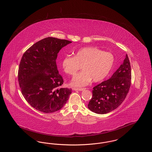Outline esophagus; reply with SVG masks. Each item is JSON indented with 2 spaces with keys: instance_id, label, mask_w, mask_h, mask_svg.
I'll return each instance as SVG.
<instances>
[{
  "instance_id": "34e87169",
  "label": "esophagus",
  "mask_w": 152,
  "mask_h": 152,
  "mask_svg": "<svg viewBox=\"0 0 152 152\" xmlns=\"http://www.w3.org/2000/svg\"><path fill=\"white\" fill-rule=\"evenodd\" d=\"M73 90L75 91H83L84 90L86 89V88H73Z\"/></svg>"
}]
</instances>
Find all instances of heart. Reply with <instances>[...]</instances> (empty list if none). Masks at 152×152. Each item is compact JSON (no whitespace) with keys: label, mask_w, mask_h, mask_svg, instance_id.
<instances>
[{"label":"heart","mask_w":152,"mask_h":152,"mask_svg":"<svg viewBox=\"0 0 152 152\" xmlns=\"http://www.w3.org/2000/svg\"><path fill=\"white\" fill-rule=\"evenodd\" d=\"M115 63L113 55L94 47H84L76 51L73 57L66 56L63 58L62 66L65 73L73 75L81 68L83 71L76 74L71 84L83 87L93 79L98 82L105 78Z\"/></svg>","instance_id":"1"}]
</instances>
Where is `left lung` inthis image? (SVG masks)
<instances>
[{
  "instance_id": "1",
  "label": "left lung",
  "mask_w": 152,
  "mask_h": 152,
  "mask_svg": "<svg viewBox=\"0 0 152 152\" xmlns=\"http://www.w3.org/2000/svg\"><path fill=\"white\" fill-rule=\"evenodd\" d=\"M131 68L127 55L111 78L94 87L88 108L97 114H106L118 107L126 97L131 84Z\"/></svg>"
}]
</instances>
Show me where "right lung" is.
<instances>
[{"label":"right lung","instance_id":"right-lung-1","mask_svg":"<svg viewBox=\"0 0 152 152\" xmlns=\"http://www.w3.org/2000/svg\"><path fill=\"white\" fill-rule=\"evenodd\" d=\"M72 42L48 37L24 52L19 64L18 81L26 100L36 110L50 113L62 108L72 89L61 88L62 76L56 63L58 53Z\"/></svg>","mask_w":152,"mask_h":152}]
</instances>
